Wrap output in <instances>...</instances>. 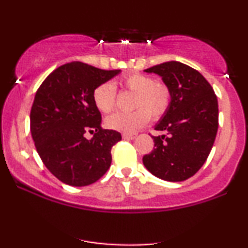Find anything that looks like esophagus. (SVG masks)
Returning a JSON list of instances; mask_svg holds the SVG:
<instances>
[{
  "mask_svg": "<svg viewBox=\"0 0 248 248\" xmlns=\"http://www.w3.org/2000/svg\"><path fill=\"white\" fill-rule=\"evenodd\" d=\"M122 138L124 139H128V140H134L136 138L135 134H130V133H124L122 134Z\"/></svg>",
  "mask_w": 248,
  "mask_h": 248,
  "instance_id": "obj_1",
  "label": "esophagus"
}]
</instances>
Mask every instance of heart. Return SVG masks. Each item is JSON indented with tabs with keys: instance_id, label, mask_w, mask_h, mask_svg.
<instances>
[{
	"instance_id": "b5f03b06",
	"label": "heart",
	"mask_w": 248,
	"mask_h": 248,
	"mask_svg": "<svg viewBox=\"0 0 248 248\" xmlns=\"http://www.w3.org/2000/svg\"><path fill=\"white\" fill-rule=\"evenodd\" d=\"M121 85L135 93L130 113H114L106 119V126L119 132L133 133L140 129L149 120L161 118L171 101L170 90L164 84L155 82L150 77L134 73L124 77ZM93 102L102 113H109L115 106V87L112 82H104L93 91Z\"/></svg>"
}]
</instances>
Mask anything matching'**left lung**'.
Masks as SVG:
<instances>
[{
  "label": "left lung",
  "mask_w": 248,
  "mask_h": 248,
  "mask_svg": "<svg viewBox=\"0 0 248 248\" xmlns=\"http://www.w3.org/2000/svg\"><path fill=\"white\" fill-rule=\"evenodd\" d=\"M160 76L171 101L152 136L155 148L144 155V167L168 182L186 181L205 163L218 130V101L211 85L198 71L179 62H167L144 70Z\"/></svg>",
  "instance_id": "1"
}]
</instances>
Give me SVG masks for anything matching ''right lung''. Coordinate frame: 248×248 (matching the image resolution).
<instances>
[{
	"instance_id": "obj_1",
	"label": "right lung",
	"mask_w": 248,
	"mask_h": 248,
	"mask_svg": "<svg viewBox=\"0 0 248 248\" xmlns=\"http://www.w3.org/2000/svg\"><path fill=\"white\" fill-rule=\"evenodd\" d=\"M120 72L72 62L50 73L37 91L30 113L32 140L44 166L67 186H90L109 169L110 150L121 134L101 128L93 91ZM87 131L95 133L91 140L84 138Z\"/></svg>"
}]
</instances>
